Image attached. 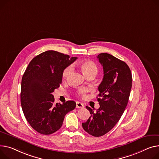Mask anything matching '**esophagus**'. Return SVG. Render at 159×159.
Wrapping results in <instances>:
<instances>
[{
  "label": "esophagus",
  "mask_w": 159,
  "mask_h": 159,
  "mask_svg": "<svg viewBox=\"0 0 159 159\" xmlns=\"http://www.w3.org/2000/svg\"><path fill=\"white\" fill-rule=\"evenodd\" d=\"M76 107L77 108H84V105L82 103H81L80 102H76Z\"/></svg>",
  "instance_id": "34e87169"
}]
</instances>
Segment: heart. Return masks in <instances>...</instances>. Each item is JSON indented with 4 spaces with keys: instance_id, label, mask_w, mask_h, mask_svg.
<instances>
[{
    "instance_id": "1",
    "label": "heart",
    "mask_w": 159,
    "mask_h": 159,
    "mask_svg": "<svg viewBox=\"0 0 159 159\" xmlns=\"http://www.w3.org/2000/svg\"><path fill=\"white\" fill-rule=\"evenodd\" d=\"M81 69L86 77L91 73H95L97 74L98 71V68L97 65L91 61H85L81 63ZM73 70V66L69 65L66 68H65V70L62 71V77L64 79H66L70 74L71 73V71ZM88 89L86 88H82L79 90L78 94L80 96H84L87 93Z\"/></svg>"
}]
</instances>
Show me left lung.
Instances as JSON below:
<instances>
[{
	"instance_id": "1",
	"label": "left lung",
	"mask_w": 159,
	"mask_h": 159,
	"mask_svg": "<svg viewBox=\"0 0 159 159\" xmlns=\"http://www.w3.org/2000/svg\"><path fill=\"white\" fill-rule=\"evenodd\" d=\"M97 58L103 69L97 98L100 108L94 112L86 106L91 116L82 123L84 130L94 137L107 134L118 122L127 105L132 82L130 69L124 61L107 53Z\"/></svg>"
}]
</instances>
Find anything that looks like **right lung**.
I'll return each mask as SVG.
<instances>
[{
	"label": "right lung",
	"mask_w": 159,
	"mask_h": 159,
	"mask_svg": "<svg viewBox=\"0 0 159 159\" xmlns=\"http://www.w3.org/2000/svg\"><path fill=\"white\" fill-rule=\"evenodd\" d=\"M77 59L48 50L29 62L22 79L20 101L27 121L36 132L43 135L56 132L65 115L75 108L74 101L55 105L52 93L62 82L63 70Z\"/></svg>",
	"instance_id": "add662e5"
}]
</instances>
